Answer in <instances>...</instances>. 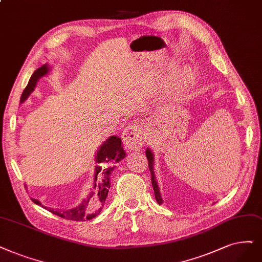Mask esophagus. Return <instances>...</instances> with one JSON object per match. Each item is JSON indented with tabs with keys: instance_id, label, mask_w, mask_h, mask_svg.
Instances as JSON below:
<instances>
[{
	"instance_id": "obj_1",
	"label": "esophagus",
	"mask_w": 262,
	"mask_h": 262,
	"mask_svg": "<svg viewBox=\"0 0 262 262\" xmlns=\"http://www.w3.org/2000/svg\"><path fill=\"white\" fill-rule=\"evenodd\" d=\"M122 139L126 146L130 150H138L143 147L146 142L144 137V129L141 125L132 124L128 127H126L123 132Z\"/></svg>"
}]
</instances>
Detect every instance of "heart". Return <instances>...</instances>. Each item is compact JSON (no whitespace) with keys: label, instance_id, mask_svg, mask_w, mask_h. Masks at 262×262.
Returning <instances> with one entry per match:
<instances>
[{"label":"heart","instance_id":"obj_1","mask_svg":"<svg viewBox=\"0 0 262 262\" xmlns=\"http://www.w3.org/2000/svg\"><path fill=\"white\" fill-rule=\"evenodd\" d=\"M194 82L195 72L190 69V68H183L182 70H180L176 81L173 82L170 93L172 95H179L183 90L188 89V87L191 86Z\"/></svg>","mask_w":262,"mask_h":262}]
</instances>
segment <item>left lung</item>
Wrapping results in <instances>:
<instances>
[{
  "instance_id": "obj_1",
  "label": "left lung",
  "mask_w": 262,
  "mask_h": 262,
  "mask_svg": "<svg viewBox=\"0 0 262 262\" xmlns=\"http://www.w3.org/2000/svg\"><path fill=\"white\" fill-rule=\"evenodd\" d=\"M146 156L148 159V165H149V169L151 171V181H152V187L154 190V195H156V200L158 201L159 204H162L163 200L161 198V193H160V189L158 186V182L156 180V176H154V171H153V162H154V158H153V154L151 152V150L148 148L146 150Z\"/></svg>"
}]
</instances>
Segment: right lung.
Returning <instances> with one entry per match:
<instances>
[{"label":"right lung","mask_w":262,"mask_h":262,"mask_svg":"<svg viewBox=\"0 0 262 262\" xmlns=\"http://www.w3.org/2000/svg\"><path fill=\"white\" fill-rule=\"evenodd\" d=\"M47 64H43L42 67L38 68L34 71L32 76L29 80V83L25 89L20 102L23 103L28 97L30 95L34 87L36 85V82L40 77L45 75L48 72ZM125 158V151L122 147L121 138L118 136H111L110 138L106 139L104 143L100 147V149L97 152L96 156V162L98 163V165L96 166V172H95V183H94V190L92 191L86 200L82 202L80 206H77L73 209L69 210H56L48 208L54 215L61 217L67 220H73V221H85L91 220L95 218L96 216L99 215L101 211V206H103L106 196H108V192L110 189V175L112 170L114 169L113 164L120 162L122 159ZM36 205L42 206V204L37 200L31 199ZM97 206H100L99 210H96ZM44 207V206H42ZM47 208V207H44Z\"/></svg>","instance_id":"1"}]
</instances>
